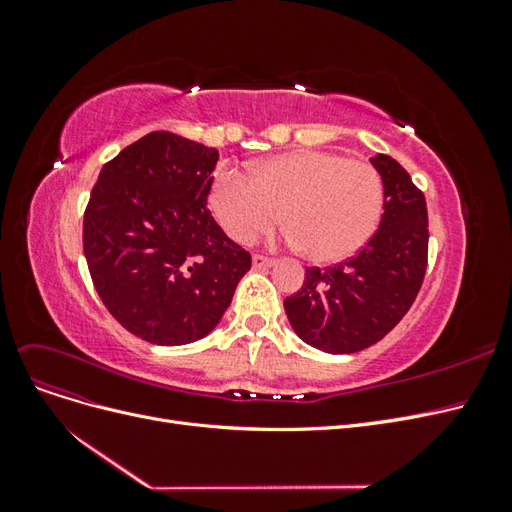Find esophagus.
Masks as SVG:
<instances>
[{
    "label": "esophagus",
    "mask_w": 512,
    "mask_h": 512,
    "mask_svg": "<svg viewBox=\"0 0 512 512\" xmlns=\"http://www.w3.org/2000/svg\"><path fill=\"white\" fill-rule=\"evenodd\" d=\"M252 265H254V269H269V267H273V265H275V260H273V258H269V256L254 254V258H252Z\"/></svg>",
    "instance_id": "34e87169"
}]
</instances>
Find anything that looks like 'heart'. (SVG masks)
I'll list each match as a JSON object with an SVG mask.
<instances>
[{
    "label": "heart",
    "instance_id": "1",
    "mask_svg": "<svg viewBox=\"0 0 512 512\" xmlns=\"http://www.w3.org/2000/svg\"><path fill=\"white\" fill-rule=\"evenodd\" d=\"M382 207L384 185L374 166L314 149L260 162L254 179L222 168L209 188V209L230 239L252 243L282 220L288 241L320 265L365 247Z\"/></svg>",
    "mask_w": 512,
    "mask_h": 512
}]
</instances>
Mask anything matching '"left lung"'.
I'll return each mask as SVG.
<instances>
[{
	"mask_svg": "<svg viewBox=\"0 0 512 512\" xmlns=\"http://www.w3.org/2000/svg\"><path fill=\"white\" fill-rule=\"evenodd\" d=\"M384 185L380 228L354 258L329 269L307 267L286 316L305 344L331 354L359 352L406 316L427 269V205L406 168L391 156L371 158Z\"/></svg>",
	"mask_w": 512,
	"mask_h": 512,
	"instance_id": "8db88e82",
	"label": "left lung"
}]
</instances>
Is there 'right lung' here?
Listing matches in <instances>:
<instances>
[{"instance_id":"add662e5","label":"right lung","mask_w":512,"mask_h":512,"mask_svg":"<svg viewBox=\"0 0 512 512\" xmlns=\"http://www.w3.org/2000/svg\"><path fill=\"white\" fill-rule=\"evenodd\" d=\"M220 153L151 132L106 162L83 220V252L108 312L136 337L183 346L209 335L252 256L207 209Z\"/></svg>"}]
</instances>
